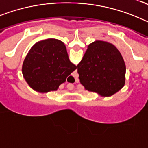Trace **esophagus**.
I'll return each instance as SVG.
<instances>
[{
    "label": "esophagus",
    "mask_w": 148,
    "mask_h": 148,
    "mask_svg": "<svg viewBox=\"0 0 148 148\" xmlns=\"http://www.w3.org/2000/svg\"><path fill=\"white\" fill-rule=\"evenodd\" d=\"M67 88L69 89V90H73V85H68L67 86Z\"/></svg>",
    "instance_id": "34e87169"
}]
</instances>
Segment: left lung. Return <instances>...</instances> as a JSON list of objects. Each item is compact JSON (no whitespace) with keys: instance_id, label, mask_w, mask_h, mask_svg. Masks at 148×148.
I'll return each instance as SVG.
<instances>
[{"instance_id":"8db88e82","label":"left lung","mask_w":148,"mask_h":148,"mask_svg":"<svg viewBox=\"0 0 148 148\" xmlns=\"http://www.w3.org/2000/svg\"><path fill=\"white\" fill-rule=\"evenodd\" d=\"M77 67L84 89L102 97L114 95L125 86V61L119 49L110 43H91Z\"/></svg>"}]
</instances>
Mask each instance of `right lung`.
I'll list each match as a JSON object with an SVG mask.
<instances>
[{
    "label": "right lung",
    "mask_w": 148,
    "mask_h": 148,
    "mask_svg": "<svg viewBox=\"0 0 148 148\" xmlns=\"http://www.w3.org/2000/svg\"><path fill=\"white\" fill-rule=\"evenodd\" d=\"M76 68L70 61L64 44L48 38L31 47L23 61L22 74L32 90L47 93L58 90Z\"/></svg>",
    "instance_id": "obj_1"
}]
</instances>
